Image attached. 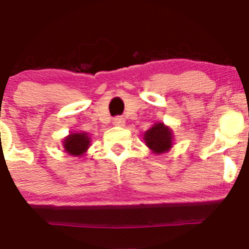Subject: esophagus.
<instances>
[{"mask_svg": "<svg viewBox=\"0 0 249 249\" xmlns=\"http://www.w3.org/2000/svg\"><path fill=\"white\" fill-rule=\"evenodd\" d=\"M113 124L115 125V126H124V125H125V119H124V118H123V116H116V118H114Z\"/></svg>", "mask_w": 249, "mask_h": 249, "instance_id": "1", "label": "esophagus"}]
</instances>
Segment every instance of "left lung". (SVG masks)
<instances>
[{
  "label": "left lung",
  "mask_w": 249,
  "mask_h": 249,
  "mask_svg": "<svg viewBox=\"0 0 249 249\" xmlns=\"http://www.w3.org/2000/svg\"><path fill=\"white\" fill-rule=\"evenodd\" d=\"M172 130L163 123H156L144 134L145 144L154 154L169 151L172 146Z\"/></svg>",
  "instance_id": "left-lung-1"
}]
</instances>
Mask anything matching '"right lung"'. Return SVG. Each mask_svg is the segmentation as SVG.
<instances>
[{"instance_id":"right-lung-1","label":"right lung","mask_w":249,"mask_h":249,"mask_svg":"<svg viewBox=\"0 0 249 249\" xmlns=\"http://www.w3.org/2000/svg\"><path fill=\"white\" fill-rule=\"evenodd\" d=\"M90 145V138L87 133H71L63 140L64 151L71 156H82Z\"/></svg>"}]
</instances>
